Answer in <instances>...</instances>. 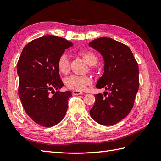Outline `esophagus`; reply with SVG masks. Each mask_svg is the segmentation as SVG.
I'll return each mask as SVG.
<instances>
[{
  "label": "esophagus",
  "mask_w": 161,
  "mask_h": 161,
  "mask_svg": "<svg viewBox=\"0 0 161 161\" xmlns=\"http://www.w3.org/2000/svg\"><path fill=\"white\" fill-rule=\"evenodd\" d=\"M83 92L79 91H72V94L74 95H82Z\"/></svg>",
  "instance_id": "esophagus-1"
}]
</instances>
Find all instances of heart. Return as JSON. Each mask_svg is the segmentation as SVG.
<instances>
[{"instance_id":"obj_1","label":"heart","mask_w":161,"mask_h":161,"mask_svg":"<svg viewBox=\"0 0 161 161\" xmlns=\"http://www.w3.org/2000/svg\"><path fill=\"white\" fill-rule=\"evenodd\" d=\"M80 54L86 62L90 66L95 65L98 60L97 56L95 53L89 50L80 52ZM57 66L58 70L62 74H66L70 69V60L66 53H62L58 58ZM66 85L68 88L75 91H83L86 87L92 83L90 77L86 76L72 75L66 79Z\"/></svg>"}]
</instances>
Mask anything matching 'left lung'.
<instances>
[{
  "label": "left lung",
  "instance_id": "obj_1",
  "mask_svg": "<svg viewBox=\"0 0 161 161\" xmlns=\"http://www.w3.org/2000/svg\"><path fill=\"white\" fill-rule=\"evenodd\" d=\"M89 46L99 52L104 61V72L96 87L109 91L103 94H108L107 97L101 93L95 95L90 115L101 125H114L133 108L139 87L138 64L128 46L110 37L95 39Z\"/></svg>",
  "mask_w": 161,
  "mask_h": 161
}]
</instances>
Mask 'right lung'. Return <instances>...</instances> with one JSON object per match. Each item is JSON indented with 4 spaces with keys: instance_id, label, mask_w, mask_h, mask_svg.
I'll use <instances>...</instances> for the list:
<instances>
[{
    "instance_id": "obj_1",
    "label": "right lung",
    "mask_w": 161,
    "mask_h": 161,
    "mask_svg": "<svg viewBox=\"0 0 161 161\" xmlns=\"http://www.w3.org/2000/svg\"><path fill=\"white\" fill-rule=\"evenodd\" d=\"M71 46L72 43L64 38L43 36L24 47L17 62L19 96L23 108L33 121L44 127L60 123L67 111L72 93L58 91L64 84L57 62Z\"/></svg>"
}]
</instances>
